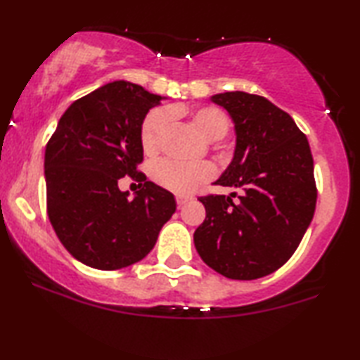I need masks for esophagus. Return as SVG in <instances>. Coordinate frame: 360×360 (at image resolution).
I'll return each mask as SVG.
<instances>
[{"mask_svg": "<svg viewBox=\"0 0 360 360\" xmlns=\"http://www.w3.org/2000/svg\"><path fill=\"white\" fill-rule=\"evenodd\" d=\"M188 197H184V195H178V197H176V203H178V206L181 208V206H184L187 202H188Z\"/></svg>", "mask_w": 360, "mask_h": 360, "instance_id": "obj_1", "label": "esophagus"}]
</instances>
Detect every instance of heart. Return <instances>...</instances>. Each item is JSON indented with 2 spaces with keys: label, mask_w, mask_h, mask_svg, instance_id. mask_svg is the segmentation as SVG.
Masks as SVG:
<instances>
[{
  "label": "heart",
  "mask_w": 360,
  "mask_h": 360,
  "mask_svg": "<svg viewBox=\"0 0 360 360\" xmlns=\"http://www.w3.org/2000/svg\"><path fill=\"white\" fill-rule=\"evenodd\" d=\"M188 115L195 129L208 141L227 135L230 122L227 114L214 106H202L187 112L186 108L173 106L167 109H155L146 117L141 130V144L146 154H154L160 148V143L169 127L172 117ZM214 176V167L210 163H197V165H184V163L162 160L154 167V179L157 184L176 195L192 193L200 184L210 181Z\"/></svg>",
  "instance_id": "heart-1"
}]
</instances>
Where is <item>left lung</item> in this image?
Returning <instances> with one entry per match:
<instances>
[{
  "instance_id": "8db88e82",
  "label": "left lung",
  "mask_w": 360,
  "mask_h": 360,
  "mask_svg": "<svg viewBox=\"0 0 360 360\" xmlns=\"http://www.w3.org/2000/svg\"><path fill=\"white\" fill-rule=\"evenodd\" d=\"M235 125V152L214 184L238 188L200 197L206 217L195 230L200 257L230 279H257L283 266L300 245L316 208L313 155L294 119L264 96H211Z\"/></svg>"
}]
</instances>
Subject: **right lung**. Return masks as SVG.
Wrapping results in <instances>:
<instances>
[{
	"label": "right lung",
	"mask_w": 360,
	"mask_h": 360,
	"mask_svg": "<svg viewBox=\"0 0 360 360\" xmlns=\"http://www.w3.org/2000/svg\"><path fill=\"white\" fill-rule=\"evenodd\" d=\"M162 100L129 81L109 82L72 103L46 146L47 214L84 265L119 270L143 260L176 211L174 195L136 169L143 122ZM124 175L142 186L133 199L118 188Z\"/></svg>",
	"instance_id": "obj_1"
}]
</instances>
